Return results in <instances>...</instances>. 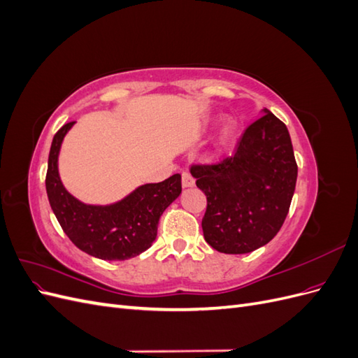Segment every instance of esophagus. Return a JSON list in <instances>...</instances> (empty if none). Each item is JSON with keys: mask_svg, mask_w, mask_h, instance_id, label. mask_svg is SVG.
<instances>
[{"mask_svg": "<svg viewBox=\"0 0 358 358\" xmlns=\"http://www.w3.org/2000/svg\"><path fill=\"white\" fill-rule=\"evenodd\" d=\"M182 185H183V188H189V187L196 185V179L192 178L191 173H188V171L182 173Z\"/></svg>", "mask_w": 358, "mask_h": 358, "instance_id": "1", "label": "esophagus"}]
</instances>
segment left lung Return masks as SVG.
Here are the masks:
<instances>
[{
	"instance_id": "obj_1",
	"label": "left lung",
	"mask_w": 358,
	"mask_h": 358,
	"mask_svg": "<svg viewBox=\"0 0 358 358\" xmlns=\"http://www.w3.org/2000/svg\"><path fill=\"white\" fill-rule=\"evenodd\" d=\"M206 194L204 241L224 254H248L282 227L294 196L297 162L285 124L272 112L249 125L236 152L213 164H192Z\"/></svg>"
}]
</instances>
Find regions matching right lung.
Returning <instances> with one entry per match:
<instances>
[{
	"label": "right lung",
	"instance_id": "1",
	"mask_svg": "<svg viewBox=\"0 0 358 358\" xmlns=\"http://www.w3.org/2000/svg\"><path fill=\"white\" fill-rule=\"evenodd\" d=\"M69 122L53 136L46 191L61 229L80 251L100 259H128L146 251L157 237L159 216L182 192L180 175L138 187L110 206L83 204L64 188L58 175V154Z\"/></svg>",
	"mask_w": 358,
	"mask_h": 358
}]
</instances>
